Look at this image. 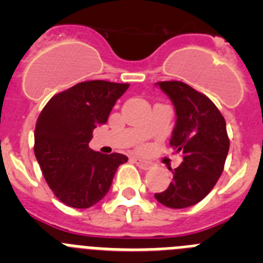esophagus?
<instances>
[{
  "label": "esophagus",
  "mask_w": 263,
  "mask_h": 263,
  "mask_svg": "<svg viewBox=\"0 0 263 263\" xmlns=\"http://www.w3.org/2000/svg\"><path fill=\"white\" fill-rule=\"evenodd\" d=\"M133 162L139 167V168H142V170H148L150 167H152V163H150V162L141 159V158L138 157H133Z\"/></svg>",
  "instance_id": "34e87169"
}]
</instances>
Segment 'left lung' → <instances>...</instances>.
<instances>
[{"instance_id": "obj_1", "label": "left lung", "mask_w": 263, "mask_h": 263, "mask_svg": "<svg viewBox=\"0 0 263 263\" xmlns=\"http://www.w3.org/2000/svg\"><path fill=\"white\" fill-rule=\"evenodd\" d=\"M157 85L175 106L176 122L170 145L182 153L183 162L170 168L173 182L154 196L160 204L180 210L203 200L217 183L229 152L227 124L205 95L183 81H159Z\"/></svg>"}]
</instances>
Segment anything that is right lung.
I'll return each instance as SVG.
<instances>
[{
	"mask_svg": "<svg viewBox=\"0 0 263 263\" xmlns=\"http://www.w3.org/2000/svg\"><path fill=\"white\" fill-rule=\"evenodd\" d=\"M129 84L83 81L51 97L39 115L34 153L48 187L62 203L89 208L110 188L124 154H101L88 143L97 125L108 121Z\"/></svg>",
	"mask_w": 263,
	"mask_h": 263,
	"instance_id": "right-lung-1",
	"label": "right lung"
}]
</instances>
